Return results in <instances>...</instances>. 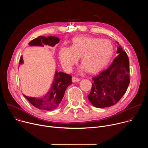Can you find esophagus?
<instances>
[{"label":"esophagus","mask_w":148,"mask_h":148,"mask_svg":"<svg viewBox=\"0 0 148 148\" xmlns=\"http://www.w3.org/2000/svg\"><path fill=\"white\" fill-rule=\"evenodd\" d=\"M79 81V78H77V77H72V81H73V82H78V81Z\"/></svg>","instance_id":"1"}]
</instances>
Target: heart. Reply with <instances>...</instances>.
Here are the masks:
<instances>
[{"instance_id":"obj_1","label":"heart","mask_w":148,"mask_h":148,"mask_svg":"<svg viewBox=\"0 0 148 148\" xmlns=\"http://www.w3.org/2000/svg\"><path fill=\"white\" fill-rule=\"evenodd\" d=\"M114 47L107 40L79 36L73 39L70 48L62 47L59 51L61 64L67 71H70L80 57L82 69L88 73H96L109 62Z\"/></svg>"}]
</instances>
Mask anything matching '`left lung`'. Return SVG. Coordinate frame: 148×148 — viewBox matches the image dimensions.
Returning <instances> with one entry per match:
<instances>
[{
	"mask_svg": "<svg viewBox=\"0 0 148 148\" xmlns=\"http://www.w3.org/2000/svg\"><path fill=\"white\" fill-rule=\"evenodd\" d=\"M116 53L118 55L111 66L92 78L91 91L87 97L97 108L109 107L116 103L130 84L128 57L120 46Z\"/></svg>",
	"mask_w": 148,
	"mask_h": 148,
	"instance_id": "obj_1",
	"label": "left lung"
}]
</instances>
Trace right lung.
<instances>
[{
	"mask_svg": "<svg viewBox=\"0 0 148 148\" xmlns=\"http://www.w3.org/2000/svg\"><path fill=\"white\" fill-rule=\"evenodd\" d=\"M59 41L60 39L57 37L38 36L32 40L29 45L30 46H44L45 45L54 47ZM23 63V57L21 56L19 65ZM71 78L72 77L69 74L56 71L50 89L45 96L38 98L23 95L32 105L39 110H54L59 107L67 88L72 84Z\"/></svg>",
	"mask_w": 148,
	"mask_h": 148,
	"instance_id": "obj_1",
	"label": "right lung"
}]
</instances>
